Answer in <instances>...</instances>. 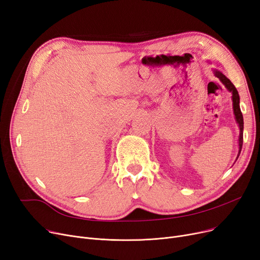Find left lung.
I'll return each instance as SVG.
<instances>
[{
	"instance_id": "obj_1",
	"label": "left lung",
	"mask_w": 260,
	"mask_h": 260,
	"mask_svg": "<svg viewBox=\"0 0 260 260\" xmlns=\"http://www.w3.org/2000/svg\"><path fill=\"white\" fill-rule=\"evenodd\" d=\"M213 73L222 82V84L225 87H226L229 91H231L232 94H233L232 99H233L234 115H235L236 121H237V123H238L239 129H240V134H239V153H238V156H239L240 152H241V149H242V143H243V116H242V112L240 110V105H239L240 98H239V94H238V91H237L236 87L233 85V83L229 80L226 76H225L222 72H220L218 70H213Z\"/></svg>"
}]
</instances>
